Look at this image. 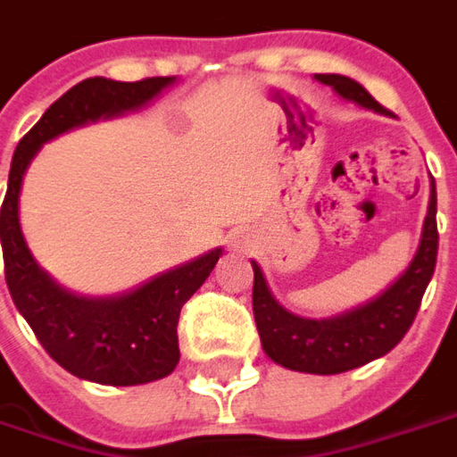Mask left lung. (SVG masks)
<instances>
[{"label":"left lung","instance_id":"obj_1","mask_svg":"<svg viewBox=\"0 0 457 457\" xmlns=\"http://www.w3.org/2000/svg\"><path fill=\"white\" fill-rule=\"evenodd\" d=\"M317 81L331 86L344 98L376 113H388L361 84L339 73H317ZM438 257V225H436V183L430 185L428 215L423 237L408 270L384 295L334 319H302L287 312L270 292L257 262L252 287V312L260 331L262 349L284 369L304 373H344L359 369L394 349L406 337L426 295Z\"/></svg>","mask_w":457,"mask_h":457}]
</instances>
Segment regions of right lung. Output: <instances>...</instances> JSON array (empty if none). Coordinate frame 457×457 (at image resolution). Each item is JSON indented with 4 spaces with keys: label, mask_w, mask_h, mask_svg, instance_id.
I'll list each match as a JSON object with an SVG mask.
<instances>
[{
    "label": "right lung",
    "mask_w": 457,
    "mask_h": 457,
    "mask_svg": "<svg viewBox=\"0 0 457 457\" xmlns=\"http://www.w3.org/2000/svg\"><path fill=\"white\" fill-rule=\"evenodd\" d=\"M173 76L143 81L86 79L54 101L39 123L19 140L4 203L0 210V239L9 295L27 319L39 344L54 361L79 378L106 386H136L173 373L180 361L178 319L183 304L203 287L222 250H212L155 277L136 292L113 299H84L69 295L41 272L19 228V190L29 162L41 145L63 130L101 116L148 104Z\"/></svg>",
    "instance_id": "1"
}]
</instances>
